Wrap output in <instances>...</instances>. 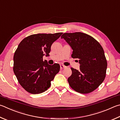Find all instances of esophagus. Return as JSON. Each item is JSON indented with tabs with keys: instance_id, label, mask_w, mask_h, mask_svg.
<instances>
[{
	"instance_id": "esophagus-1",
	"label": "esophagus",
	"mask_w": 120,
	"mask_h": 120,
	"mask_svg": "<svg viewBox=\"0 0 120 120\" xmlns=\"http://www.w3.org/2000/svg\"><path fill=\"white\" fill-rule=\"evenodd\" d=\"M66 68V67L65 66H64V65H63V64H60V69H64V68Z\"/></svg>"
}]
</instances>
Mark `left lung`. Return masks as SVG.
I'll return each instance as SVG.
<instances>
[{
  "mask_svg": "<svg viewBox=\"0 0 120 120\" xmlns=\"http://www.w3.org/2000/svg\"><path fill=\"white\" fill-rule=\"evenodd\" d=\"M73 50L71 56L80 64V69L71 68L68 79L70 86L83 94L92 92L101 84L106 75L107 61L101 45L92 37L82 32L64 33L61 37Z\"/></svg>",
  "mask_w": 120,
  "mask_h": 120,
  "instance_id": "1",
  "label": "left lung"
}]
</instances>
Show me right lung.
<instances>
[{
	"instance_id": "1",
	"label": "right lung",
	"mask_w": 120,
	"mask_h": 120,
	"mask_svg": "<svg viewBox=\"0 0 120 120\" xmlns=\"http://www.w3.org/2000/svg\"><path fill=\"white\" fill-rule=\"evenodd\" d=\"M62 34H32L23 39L14 56V72L21 86L31 94L45 92L60 70V65H50L43 56H49L52 43Z\"/></svg>"
}]
</instances>
